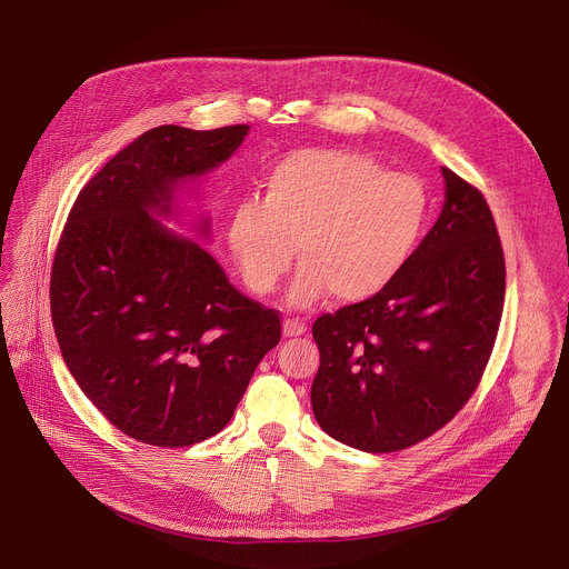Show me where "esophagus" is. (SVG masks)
<instances>
[{
	"instance_id": "obj_1",
	"label": "esophagus",
	"mask_w": 569,
	"mask_h": 569,
	"mask_svg": "<svg viewBox=\"0 0 569 569\" xmlns=\"http://www.w3.org/2000/svg\"><path fill=\"white\" fill-rule=\"evenodd\" d=\"M306 321L303 319H295V317H290V319H286L283 321V336L286 338H297V336H303L306 333Z\"/></svg>"
}]
</instances>
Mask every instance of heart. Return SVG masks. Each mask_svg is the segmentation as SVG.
Here are the masks:
<instances>
[{"mask_svg": "<svg viewBox=\"0 0 569 569\" xmlns=\"http://www.w3.org/2000/svg\"><path fill=\"white\" fill-rule=\"evenodd\" d=\"M421 180L398 176L369 154L315 148L292 152L268 173L266 196L238 200L229 246L242 279L277 290L297 257L295 306L331 292L360 303L389 288L410 266L430 222Z\"/></svg>", "mask_w": 569, "mask_h": 569, "instance_id": "1", "label": "heart"}]
</instances>
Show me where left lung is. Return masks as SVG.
<instances>
[{
    "mask_svg": "<svg viewBox=\"0 0 569 569\" xmlns=\"http://www.w3.org/2000/svg\"><path fill=\"white\" fill-rule=\"evenodd\" d=\"M446 202L410 266L380 295L312 323L319 428L365 452L441 430L477 389L505 306L507 268L479 189L441 169Z\"/></svg>",
    "mask_w": 569,
    "mask_h": 569,
    "instance_id": "obj_1",
    "label": "left lung"
}]
</instances>
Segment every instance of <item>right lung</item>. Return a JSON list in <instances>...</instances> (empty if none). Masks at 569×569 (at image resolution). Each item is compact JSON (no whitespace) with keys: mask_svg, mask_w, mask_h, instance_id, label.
I'll return each instance as SVG.
<instances>
[{"mask_svg":"<svg viewBox=\"0 0 569 569\" xmlns=\"http://www.w3.org/2000/svg\"><path fill=\"white\" fill-rule=\"evenodd\" d=\"M248 130L143 132L80 189L58 240L49 297L62 360L97 410L148 446L218 435L281 340L277 310L150 216H171L180 182L222 164Z\"/></svg>","mask_w":569,"mask_h":569,"instance_id":"obj_1","label":"right lung"}]
</instances>
